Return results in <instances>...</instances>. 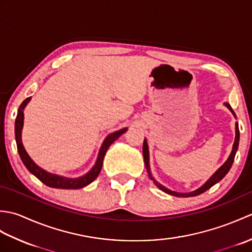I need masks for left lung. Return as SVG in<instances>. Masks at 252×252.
<instances>
[{
    "label": "left lung",
    "instance_id": "obj_1",
    "mask_svg": "<svg viewBox=\"0 0 252 252\" xmlns=\"http://www.w3.org/2000/svg\"><path fill=\"white\" fill-rule=\"evenodd\" d=\"M225 105L227 108L232 111V114L235 116V112L234 110L232 109V107L229 104L225 103L224 104ZM236 117V116H235ZM235 133H236V135H235V142L233 144V149H232V153L231 155H229V157L227 158V160L225 162H224L220 168H219L215 173H213V175L211 176L210 179H209L205 184H203L202 186H200L199 189H197L196 190H192L190 192H178V191H173V190H170L168 189H165L164 186H162L161 184H159L158 182L155 180L153 178V175L151 173V169H149V151H148V145H147V142L146 140H144V144H143V156H144V162H145V165H146V169H147V172H148V175L149 178H151L154 183L156 184L157 187H159L160 189L163 190L164 192H167V194L169 195H172V196H176V197H192V196H197V195H200L202 194V192H205L207 189H210V187H212L215 184H217L218 182H220L224 176H225L227 174V172L229 171V169H231L232 164L234 162V158H235V155H236V152L238 149V144H239V129H238V123H236L235 125Z\"/></svg>",
    "mask_w": 252,
    "mask_h": 252
}]
</instances>
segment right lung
Wrapping results in <instances>:
<instances>
[{"label": "right lung", "instance_id": "obj_1", "mask_svg": "<svg viewBox=\"0 0 252 252\" xmlns=\"http://www.w3.org/2000/svg\"><path fill=\"white\" fill-rule=\"evenodd\" d=\"M30 99L31 97H28L21 103V105L18 108L17 117H16V121H15L16 144H17L19 156H20L21 161L24 162L25 167L28 169L30 172L35 176V178L39 179L42 183H44L46 186L54 187V189H78L89 185L90 183H92V182L97 178L101 170V167H103V160H104L107 149L109 148V146L117 140L118 137L122 135L123 133L127 130L126 127L111 133V134H109L105 138V141L103 142V144H101V147L99 149L97 160H96L93 168L91 169L87 174H84L82 176H80V178H76V179H69V178H65V176L53 174V173L47 172V171H45L44 169L40 168L39 165H37L33 160L30 158L28 153L26 152V149L23 145V142H21V130H23V126H24V109L27 106V104L30 101Z\"/></svg>", "mask_w": 252, "mask_h": 252}]
</instances>
